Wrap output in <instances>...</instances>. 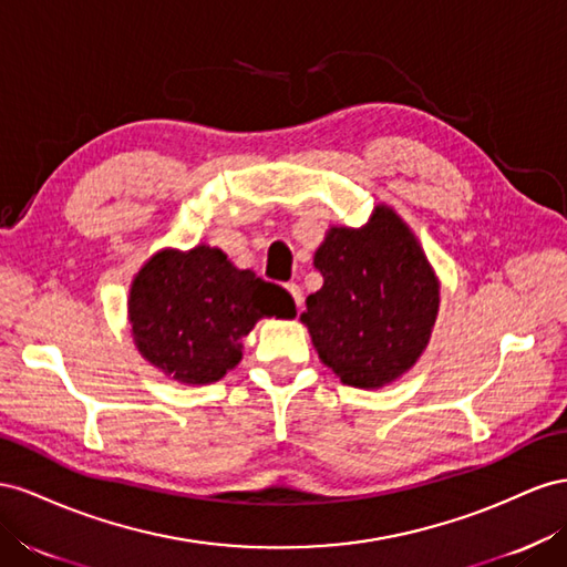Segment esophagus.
I'll return each mask as SVG.
<instances>
[{
    "label": "esophagus",
    "mask_w": 567,
    "mask_h": 567,
    "mask_svg": "<svg viewBox=\"0 0 567 567\" xmlns=\"http://www.w3.org/2000/svg\"><path fill=\"white\" fill-rule=\"evenodd\" d=\"M287 292L292 295V299H295V303H297V309H299L301 301H303V297H301V287H299L297 282H289V285H287Z\"/></svg>",
    "instance_id": "1"
}]
</instances>
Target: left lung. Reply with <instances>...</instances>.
I'll return each mask as SVG.
<instances>
[{"label": "left lung", "mask_w": 567, "mask_h": 567, "mask_svg": "<svg viewBox=\"0 0 567 567\" xmlns=\"http://www.w3.org/2000/svg\"><path fill=\"white\" fill-rule=\"evenodd\" d=\"M313 266L322 287L301 322L320 361L344 384L380 390L415 365L440 309V282L394 208L380 204L363 228H330Z\"/></svg>", "instance_id": "left-lung-1"}]
</instances>
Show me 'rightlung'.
I'll use <instances>...</instances> for the list:
<instances>
[{"instance_id": "obj_1", "label": "right lung", "mask_w": 567, "mask_h": 567, "mask_svg": "<svg viewBox=\"0 0 567 567\" xmlns=\"http://www.w3.org/2000/svg\"><path fill=\"white\" fill-rule=\"evenodd\" d=\"M133 339L177 382L212 384L241 361V337L258 318H295L280 285L235 268L220 249H164L140 268L127 297Z\"/></svg>"}]
</instances>
